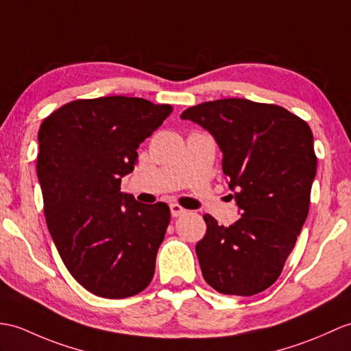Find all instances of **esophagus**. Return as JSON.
I'll return each mask as SVG.
<instances>
[{"instance_id":"34e87169","label":"esophagus","mask_w":351,"mask_h":351,"mask_svg":"<svg viewBox=\"0 0 351 351\" xmlns=\"http://www.w3.org/2000/svg\"><path fill=\"white\" fill-rule=\"evenodd\" d=\"M170 213H172V217H181L182 214L186 213V209H184L181 205H178V203H173V205H170Z\"/></svg>"}]
</instances>
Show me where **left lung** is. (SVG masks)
Masks as SVG:
<instances>
[{"label": "left lung", "instance_id": "8db88e82", "mask_svg": "<svg viewBox=\"0 0 351 351\" xmlns=\"http://www.w3.org/2000/svg\"><path fill=\"white\" fill-rule=\"evenodd\" d=\"M181 118L215 137L241 209L229 227L203 215L206 234L195 245L203 278L224 295H257L278 280L308 215L317 172L311 128L281 106L247 99L202 103Z\"/></svg>", "mask_w": 351, "mask_h": 351}]
</instances>
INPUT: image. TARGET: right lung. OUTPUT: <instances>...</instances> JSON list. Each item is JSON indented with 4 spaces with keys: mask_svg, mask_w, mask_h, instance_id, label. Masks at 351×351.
Wrapping results in <instances>:
<instances>
[{
    "mask_svg": "<svg viewBox=\"0 0 351 351\" xmlns=\"http://www.w3.org/2000/svg\"><path fill=\"white\" fill-rule=\"evenodd\" d=\"M172 110L137 97L79 99L40 125L47 229L73 278L97 296L130 298L152 281L170 209L122 194L121 178L133 172L138 145Z\"/></svg>",
    "mask_w": 351,
    "mask_h": 351,
    "instance_id": "add662e5",
    "label": "right lung"
}]
</instances>
